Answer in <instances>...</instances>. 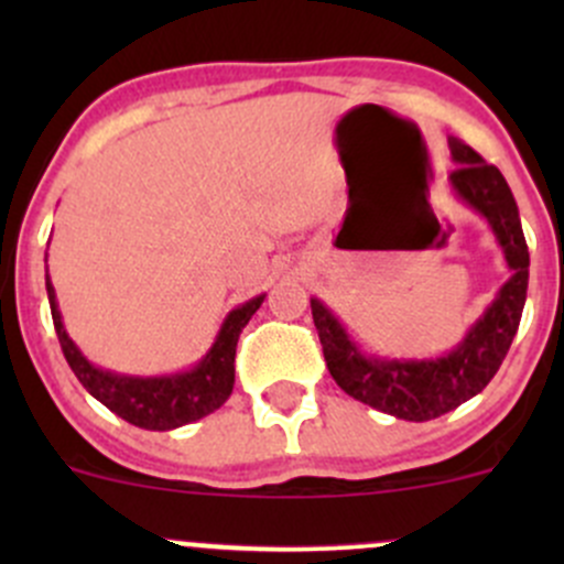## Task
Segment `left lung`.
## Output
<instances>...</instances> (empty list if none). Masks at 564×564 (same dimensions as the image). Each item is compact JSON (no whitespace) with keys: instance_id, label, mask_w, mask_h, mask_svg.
Instances as JSON below:
<instances>
[{"instance_id":"8db88e82","label":"left lung","mask_w":564,"mask_h":564,"mask_svg":"<svg viewBox=\"0 0 564 564\" xmlns=\"http://www.w3.org/2000/svg\"><path fill=\"white\" fill-rule=\"evenodd\" d=\"M451 152L453 161L458 163L456 172L451 174L453 187L466 204L486 215L513 270V278L505 283L486 316L469 329L464 344L447 357L429 362L366 360L344 333L338 318L318 300H311L324 360L338 388L379 412L412 423L442 417L491 382L513 344L527 300L529 250L508 182L497 166L482 161L471 147L460 144L458 139H451Z\"/></svg>"}]
</instances>
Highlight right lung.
Here are the masks:
<instances>
[{
	"mask_svg": "<svg viewBox=\"0 0 564 564\" xmlns=\"http://www.w3.org/2000/svg\"><path fill=\"white\" fill-rule=\"evenodd\" d=\"M45 289H48L51 318H54L62 355H65L67 366L73 368L78 382L93 392L104 406L111 409L113 414L147 431H172L198 417H207L209 412H215L231 395V388H235L237 340H240L242 327L256 314V308L264 303V294H261V297L231 311L224 327H220L215 346L193 371L161 379H133L113 377V373L100 371V368L89 366L84 360L82 351L73 346L65 327H62V316L59 308H56L51 281H45Z\"/></svg>",
	"mask_w": 564,
	"mask_h": 564,
	"instance_id": "right-lung-1",
	"label": "right lung"
}]
</instances>
